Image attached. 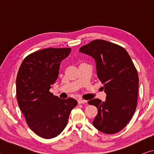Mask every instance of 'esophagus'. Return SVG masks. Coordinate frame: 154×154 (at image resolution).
<instances>
[{
    "instance_id": "esophagus-1",
    "label": "esophagus",
    "mask_w": 154,
    "mask_h": 154,
    "mask_svg": "<svg viewBox=\"0 0 154 154\" xmlns=\"http://www.w3.org/2000/svg\"><path fill=\"white\" fill-rule=\"evenodd\" d=\"M87 102V100H82V99H79V100H78V103L79 104H86Z\"/></svg>"
}]
</instances>
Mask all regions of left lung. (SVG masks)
<instances>
[{"label": "left lung", "mask_w": 154, "mask_h": 154, "mask_svg": "<svg viewBox=\"0 0 154 154\" xmlns=\"http://www.w3.org/2000/svg\"><path fill=\"white\" fill-rule=\"evenodd\" d=\"M96 62V74L106 94L105 102L98 98L90 105L98 109L93 125L105 134H115L126 126L137 108L139 76L131 58L124 48L96 39L79 49Z\"/></svg>", "instance_id": "1"}]
</instances>
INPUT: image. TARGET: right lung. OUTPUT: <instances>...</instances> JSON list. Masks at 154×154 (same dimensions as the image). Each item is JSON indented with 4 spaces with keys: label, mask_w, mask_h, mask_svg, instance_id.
<instances>
[{
    "label": "right lung",
    "mask_w": 154,
    "mask_h": 154,
    "mask_svg": "<svg viewBox=\"0 0 154 154\" xmlns=\"http://www.w3.org/2000/svg\"><path fill=\"white\" fill-rule=\"evenodd\" d=\"M71 48H47L26 57L17 72L18 105L30 128L44 139L58 136L66 126L77 105L74 98L61 99L49 90L58 79L61 62Z\"/></svg>",
    "instance_id": "add662e5"
}]
</instances>
